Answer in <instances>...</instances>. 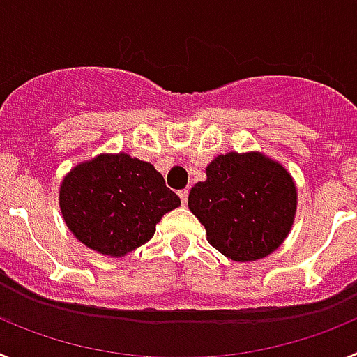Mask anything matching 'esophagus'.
<instances>
[{
    "instance_id": "34e87169",
    "label": "esophagus",
    "mask_w": 357,
    "mask_h": 357,
    "mask_svg": "<svg viewBox=\"0 0 357 357\" xmlns=\"http://www.w3.org/2000/svg\"><path fill=\"white\" fill-rule=\"evenodd\" d=\"M178 197H181V200H182V204H188V197H189V191L188 189H182V191H178Z\"/></svg>"
}]
</instances>
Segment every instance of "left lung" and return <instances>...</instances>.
Returning <instances> with one entry per match:
<instances>
[{
  "mask_svg": "<svg viewBox=\"0 0 357 357\" xmlns=\"http://www.w3.org/2000/svg\"><path fill=\"white\" fill-rule=\"evenodd\" d=\"M207 181L191 188L189 211L207 241L238 263L263 259L282 245L296 213V188L282 164L261 151L218 155Z\"/></svg>",
  "mask_w": 357,
  "mask_h": 357,
  "instance_id": "obj_1",
  "label": "left lung"
}]
</instances>
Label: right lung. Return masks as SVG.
<instances>
[{
    "label": "right lung",
    "mask_w": 357,
    "mask_h": 357,
    "mask_svg": "<svg viewBox=\"0 0 357 357\" xmlns=\"http://www.w3.org/2000/svg\"><path fill=\"white\" fill-rule=\"evenodd\" d=\"M62 216L75 238L98 254L123 257L150 241L160 218L181 206L150 162L102 153L78 164L61 184Z\"/></svg>",
    "instance_id": "add662e5"
}]
</instances>
